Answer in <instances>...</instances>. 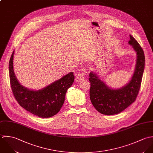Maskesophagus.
<instances>
[{"instance_id":"obj_1","label":"esophagus","mask_w":153,"mask_h":153,"mask_svg":"<svg viewBox=\"0 0 153 153\" xmlns=\"http://www.w3.org/2000/svg\"><path fill=\"white\" fill-rule=\"evenodd\" d=\"M83 79H84V76L82 73H79V74H77L76 76V78H75V80L77 82H80Z\"/></svg>"}]
</instances>
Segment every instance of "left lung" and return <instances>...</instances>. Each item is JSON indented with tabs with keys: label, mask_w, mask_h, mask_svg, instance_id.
<instances>
[{
	"label": "left lung",
	"mask_w": 153,
	"mask_h": 153,
	"mask_svg": "<svg viewBox=\"0 0 153 153\" xmlns=\"http://www.w3.org/2000/svg\"><path fill=\"white\" fill-rule=\"evenodd\" d=\"M128 44L136 53L137 59L134 74L125 86L119 89H112L101 80L97 73L89 74L91 83L90 98L92 105L100 113L106 115L120 114L136 99L140 89L145 67V56L143 48L129 35Z\"/></svg>",
	"instance_id": "8db88e82"
}]
</instances>
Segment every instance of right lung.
Returning <instances> with one entry per match:
<instances>
[{
    "label": "right lung",
    "instance_id": "obj_1",
    "mask_svg": "<svg viewBox=\"0 0 153 153\" xmlns=\"http://www.w3.org/2000/svg\"><path fill=\"white\" fill-rule=\"evenodd\" d=\"M13 55L14 51L9 64V77L12 91L18 103L27 111L40 118H50L57 114L63 105L67 89L74 82L73 72L42 89L31 90L18 82L13 71Z\"/></svg>",
    "mask_w": 153,
    "mask_h": 153
}]
</instances>
